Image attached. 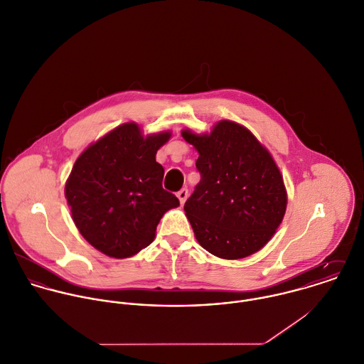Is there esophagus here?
I'll list each match as a JSON object with an SVG mask.
<instances>
[{
	"mask_svg": "<svg viewBox=\"0 0 364 364\" xmlns=\"http://www.w3.org/2000/svg\"><path fill=\"white\" fill-rule=\"evenodd\" d=\"M188 196H189V191L186 189V188H183V189H181L179 192H178V199H179V202H181V205H183L185 202H186V199H188Z\"/></svg>",
	"mask_w": 364,
	"mask_h": 364,
	"instance_id": "esophagus-1",
	"label": "esophagus"
}]
</instances>
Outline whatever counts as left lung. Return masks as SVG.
Wrapping results in <instances>:
<instances>
[{"instance_id": "left-lung-1", "label": "left lung", "mask_w": 364, "mask_h": 364, "mask_svg": "<svg viewBox=\"0 0 364 364\" xmlns=\"http://www.w3.org/2000/svg\"><path fill=\"white\" fill-rule=\"evenodd\" d=\"M182 136L199 152L200 182L183 208L196 240L226 259L262 248L287 209L284 181L269 152L247 128L228 120L209 135L183 129Z\"/></svg>"}]
</instances>
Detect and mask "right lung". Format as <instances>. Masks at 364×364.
Segmentation results:
<instances>
[{
  "label": "right lung",
  "instance_id": "add662e5",
  "mask_svg": "<svg viewBox=\"0 0 364 364\" xmlns=\"http://www.w3.org/2000/svg\"><path fill=\"white\" fill-rule=\"evenodd\" d=\"M169 132L144 138L127 122L76 159L65 195L80 235L109 257L127 258L154 242L164 213L179 199L162 188L156 151Z\"/></svg>",
  "mask_w": 364,
  "mask_h": 364
}]
</instances>
